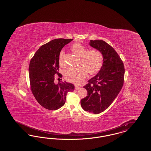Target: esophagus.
I'll list each match as a JSON object with an SVG mask.
<instances>
[{"label": "esophagus", "mask_w": 151, "mask_h": 151, "mask_svg": "<svg viewBox=\"0 0 151 151\" xmlns=\"http://www.w3.org/2000/svg\"><path fill=\"white\" fill-rule=\"evenodd\" d=\"M80 86H75V88L76 90H78L79 89H80Z\"/></svg>", "instance_id": "1"}]
</instances>
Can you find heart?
Segmentation results:
<instances>
[{
	"instance_id": "heart-1",
	"label": "heart",
	"mask_w": 151,
	"mask_h": 151,
	"mask_svg": "<svg viewBox=\"0 0 151 151\" xmlns=\"http://www.w3.org/2000/svg\"><path fill=\"white\" fill-rule=\"evenodd\" d=\"M72 52L80 57L79 66L77 68H69L65 72V78L67 81L78 84L86 79L88 72L91 75H95L100 70L104 62L102 53L97 49L88 50L84 46L75 43L71 47ZM65 52L61 51L59 55V63L65 66Z\"/></svg>"
}]
</instances>
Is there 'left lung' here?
Returning a JSON list of instances; mask_svg holds the SVG:
<instances>
[{
    "instance_id": "left-lung-1",
    "label": "left lung",
    "mask_w": 151,
    "mask_h": 151,
    "mask_svg": "<svg viewBox=\"0 0 151 151\" xmlns=\"http://www.w3.org/2000/svg\"><path fill=\"white\" fill-rule=\"evenodd\" d=\"M89 45L102 53L104 62L99 72L83 86L88 96L80 102L85 111L97 114L106 110L120 92L124 67L116 51L104 41L91 40Z\"/></svg>"
}]
</instances>
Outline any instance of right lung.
Here are the masks:
<instances>
[{"mask_svg":"<svg viewBox=\"0 0 151 151\" xmlns=\"http://www.w3.org/2000/svg\"><path fill=\"white\" fill-rule=\"evenodd\" d=\"M73 39H55L41 46L30 60L29 80L32 92L43 108L55 110L65 105L68 92L75 86L71 83L54 82L55 74L59 75V55L62 48Z\"/></svg>","mask_w":151,"mask_h":151,"instance_id":"add662e5","label":"right lung"}]
</instances>
